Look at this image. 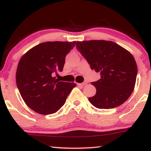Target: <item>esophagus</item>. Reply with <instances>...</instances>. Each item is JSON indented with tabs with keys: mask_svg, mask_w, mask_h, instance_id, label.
<instances>
[{
	"mask_svg": "<svg viewBox=\"0 0 151 151\" xmlns=\"http://www.w3.org/2000/svg\"><path fill=\"white\" fill-rule=\"evenodd\" d=\"M87 84V82H83V83H78L77 84L78 86H84V85H86V84Z\"/></svg>",
	"mask_w": 151,
	"mask_h": 151,
	"instance_id": "obj_1",
	"label": "esophagus"
}]
</instances>
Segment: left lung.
Listing matches in <instances>:
<instances>
[{
  "mask_svg": "<svg viewBox=\"0 0 151 151\" xmlns=\"http://www.w3.org/2000/svg\"><path fill=\"white\" fill-rule=\"evenodd\" d=\"M76 48L101 78L91 82L96 88L89 102L98 109L120 106L133 91L137 67L129 51L112 41H78Z\"/></svg>",
  "mask_w": 151,
  "mask_h": 151,
  "instance_id": "obj_1",
  "label": "left lung"
}]
</instances>
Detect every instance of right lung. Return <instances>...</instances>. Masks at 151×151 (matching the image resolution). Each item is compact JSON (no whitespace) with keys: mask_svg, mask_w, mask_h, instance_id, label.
<instances>
[{"mask_svg":"<svg viewBox=\"0 0 151 151\" xmlns=\"http://www.w3.org/2000/svg\"><path fill=\"white\" fill-rule=\"evenodd\" d=\"M76 42L40 43L22 55L18 63L16 80L20 96L35 112L49 115L65 104L76 86L73 82H58L53 76L62 71L65 57Z\"/></svg>","mask_w":151,"mask_h":151,"instance_id":"add662e5","label":"right lung"}]
</instances>
